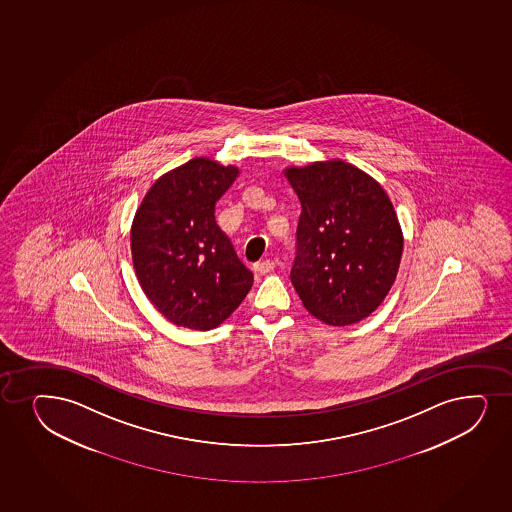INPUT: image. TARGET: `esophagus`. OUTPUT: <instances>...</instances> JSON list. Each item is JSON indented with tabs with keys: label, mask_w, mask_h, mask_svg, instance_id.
I'll return each instance as SVG.
<instances>
[{
	"label": "esophagus",
	"mask_w": 512,
	"mask_h": 512,
	"mask_svg": "<svg viewBox=\"0 0 512 512\" xmlns=\"http://www.w3.org/2000/svg\"><path fill=\"white\" fill-rule=\"evenodd\" d=\"M273 270H275V263H273L271 259H266V261H261V263L254 265V271H256L258 275H266V273H270V271Z\"/></svg>",
	"instance_id": "34e87169"
}]
</instances>
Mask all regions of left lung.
<instances>
[{
  "mask_svg": "<svg viewBox=\"0 0 512 512\" xmlns=\"http://www.w3.org/2000/svg\"><path fill=\"white\" fill-rule=\"evenodd\" d=\"M299 196L297 256L290 271L302 304L331 326L371 316L393 287L403 232L374 177L343 160L287 167Z\"/></svg>",
  "mask_w": 512,
  "mask_h": 512,
  "instance_id": "1",
  "label": "left lung"
}]
</instances>
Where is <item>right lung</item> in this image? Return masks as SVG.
I'll list each match as a JSON object with an SVG mask.
<instances>
[{
    "label": "right lung",
    "mask_w": 512,
    "mask_h": 512,
    "mask_svg": "<svg viewBox=\"0 0 512 512\" xmlns=\"http://www.w3.org/2000/svg\"><path fill=\"white\" fill-rule=\"evenodd\" d=\"M239 169L198 157L159 177L131 225V256L143 292L167 321L217 328L241 306L253 273L215 220Z\"/></svg>",
    "instance_id": "1"
}]
</instances>
